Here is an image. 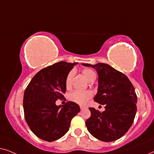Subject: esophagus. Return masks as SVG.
<instances>
[{
	"label": "esophagus",
	"instance_id": "obj_1",
	"mask_svg": "<svg viewBox=\"0 0 154 154\" xmlns=\"http://www.w3.org/2000/svg\"><path fill=\"white\" fill-rule=\"evenodd\" d=\"M80 108H81V110H83V109H85L86 107L85 106H83V105H81V106H80Z\"/></svg>",
	"mask_w": 154,
	"mask_h": 154
}]
</instances>
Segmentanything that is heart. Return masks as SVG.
Returning a JSON list of instances; mask_svg holds the SVG:
<instances>
[{"mask_svg":"<svg viewBox=\"0 0 154 154\" xmlns=\"http://www.w3.org/2000/svg\"><path fill=\"white\" fill-rule=\"evenodd\" d=\"M83 76L88 81H90L91 80L95 79L96 74L92 69H85L82 71ZM74 76V71H71L66 75L65 79V85L66 88H70L72 85L73 78ZM92 97V92L90 90L86 91H80V90H74L71 92L69 95V100L71 102L76 103L79 104H85Z\"/></svg>","mask_w":154,"mask_h":154,"instance_id":"heart-1","label":"heart"}]
</instances>
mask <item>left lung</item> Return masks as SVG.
Returning <instances> with one entry per match:
<instances>
[{
  "label": "left lung",
  "mask_w": 154,
  "mask_h": 154,
  "mask_svg": "<svg viewBox=\"0 0 154 154\" xmlns=\"http://www.w3.org/2000/svg\"><path fill=\"white\" fill-rule=\"evenodd\" d=\"M82 64L97 71L99 87L94 100L105 106L103 112L89 108L91 116L85 121L88 130L103 142L119 140L128 131L135 117L137 97L134 86L125 74L109 64Z\"/></svg>",
  "instance_id": "1"
}]
</instances>
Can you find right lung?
I'll return each mask as SVG.
<instances>
[{
	"label": "right lung",
	"mask_w": 154,
	"mask_h": 154,
	"mask_svg": "<svg viewBox=\"0 0 154 154\" xmlns=\"http://www.w3.org/2000/svg\"><path fill=\"white\" fill-rule=\"evenodd\" d=\"M78 64L60 62L41 69L35 74L24 91V117L31 131L38 137L53 142L68 132L71 121L80 111L76 103L67 102L57 106L58 99L66 92L65 79Z\"/></svg>",
	"instance_id": "1"
}]
</instances>
